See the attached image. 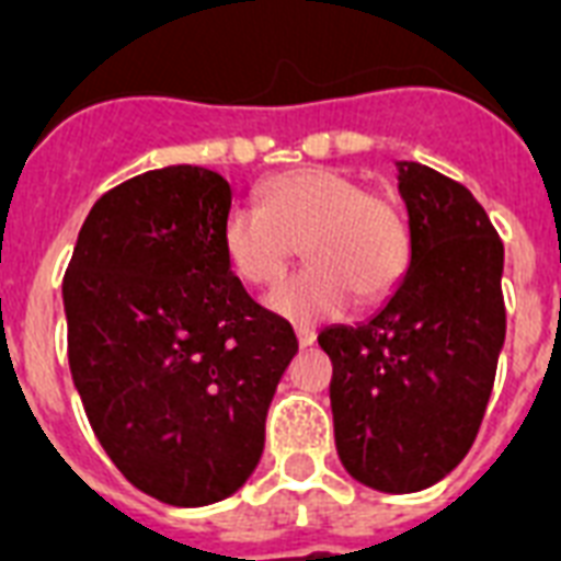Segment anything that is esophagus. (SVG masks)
Returning <instances> with one entry per match:
<instances>
[{
    "mask_svg": "<svg viewBox=\"0 0 561 561\" xmlns=\"http://www.w3.org/2000/svg\"><path fill=\"white\" fill-rule=\"evenodd\" d=\"M297 341H299V346H314V341H317L314 329H308V325H297Z\"/></svg>",
    "mask_w": 561,
    "mask_h": 561,
    "instance_id": "1",
    "label": "esophagus"
}]
</instances>
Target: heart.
<instances>
[{
    "instance_id": "obj_1",
    "label": "heart",
    "mask_w": 561,
    "mask_h": 561,
    "mask_svg": "<svg viewBox=\"0 0 561 561\" xmlns=\"http://www.w3.org/2000/svg\"><path fill=\"white\" fill-rule=\"evenodd\" d=\"M220 244L232 273L253 288L276 285L299 244L311 267L267 297L273 314L297 323L341 314L352 294L378 302L399 285L410 259L399 206L332 165L273 174L262 186V206L229 211Z\"/></svg>"
}]
</instances>
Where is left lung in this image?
Returning a JSON list of instances; mask_svg holds the SVG:
<instances>
[{"label":"left lung","instance_id":"obj_1","mask_svg":"<svg viewBox=\"0 0 561 561\" xmlns=\"http://www.w3.org/2000/svg\"><path fill=\"white\" fill-rule=\"evenodd\" d=\"M410 259L369 320L329 325L334 445L378 492L434 486L469 454L486 413L506 311L504 244L474 194L422 162H396Z\"/></svg>","mask_w":561,"mask_h":561}]
</instances>
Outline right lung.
<instances>
[{"mask_svg": "<svg viewBox=\"0 0 561 561\" xmlns=\"http://www.w3.org/2000/svg\"><path fill=\"white\" fill-rule=\"evenodd\" d=\"M229 209L215 171H145L92 206L64 279L92 431L136 489L171 506L218 504L250 480L299 350L227 264Z\"/></svg>", "mask_w": 561, "mask_h": 561, "instance_id": "1", "label": "right lung"}]
</instances>
